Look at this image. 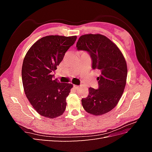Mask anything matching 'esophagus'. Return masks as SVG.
<instances>
[{
    "label": "esophagus",
    "mask_w": 152,
    "mask_h": 152,
    "mask_svg": "<svg viewBox=\"0 0 152 152\" xmlns=\"http://www.w3.org/2000/svg\"><path fill=\"white\" fill-rule=\"evenodd\" d=\"M73 87H74L75 89H78L79 88V86H77V85H73Z\"/></svg>",
    "instance_id": "esophagus-1"
}]
</instances>
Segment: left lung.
<instances>
[{
  "label": "left lung",
  "instance_id": "obj_1",
  "mask_svg": "<svg viewBox=\"0 0 152 152\" xmlns=\"http://www.w3.org/2000/svg\"><path fill=\"white\" fill-rule=\"evenodd\" d=\"M77 50H86L91 58L93 69L98 70V89L89 88V95L82 99L86 111L101 115L115 107L126 84L127 68L126 59L117 45L101 34L82 35L77 42Z\"/></svg>",
  "mask_w": 152,
  "mask_h": 152
}]
</instances>
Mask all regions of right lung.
<instances>
[{
	"mask_svg": "<svg viewBox=\"0 0 152 152\" xmlns=\"http://www.w3.org/2000/svg\"><path fill=\"white\" fill-rule=\"evenodd\" d=\"M76 39L77 36H45L25 55L21 70L23 86L26 98L40 115L54 118L65 112L66 99L73 85L53 80L52 72Z\"/></svg>",
	"mask_w": 152,
	"mask_h": 152,
	"instance_id": "right-lung-1",
	"label": "right lung"
}]
</instances>
